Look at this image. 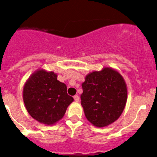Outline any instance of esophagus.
Here are the masks:
<instances>
[{"instance_id":"esophagus-1","label":"esophagus","mask_w":157,"mask_h":157,"mask_svg":"<svg viewBox=\"0 0 157 157\" xmlns=\"http://www.w3.org/2000/svg\"><path fill=\"white\" fill-rule=\"evenodd\" d=\"M73 98H74V99H75V102H78V101H79V97H78V95L74 96Z\"/></svg>"}]
</instances>
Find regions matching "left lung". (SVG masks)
<instances>
[{
  "label": "left lung",
  "instance_id": "obj_1",
  "mask_svg": "<svg viewBox=\"0 0 157 157\" xmlns=\"http://www.w3.org/2000/svg\"><path fill=\"white\" fill-rule=\"evenodd\" d=\"M81 95L87 121L97 127H105L121 115L127 100V87L121 74L112 67H103L85 76Z\"/></svg>",
  "mask_w": 157,
  "mask_h": 157
}]
</instances>
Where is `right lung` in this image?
Segmentation results:
<instances>
[{
  "mask_svg": "<svg viewBox=\"0 0 157 157\" xmlns=\"http://www.w3.org/2000/svg\"><path fill=\"white\" fill-rule=\"evenodd\" d=\"M58 75L39 69L30 75L23 87V101L33 119L45 125H54L63 118L73 98L67 94V85Z\"/></svg>",
  "mask_w": 157,
  "mask_h": 157,
  "instance_id": "add662e5",
  "label": "right lung"
}]
</instances>
